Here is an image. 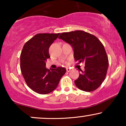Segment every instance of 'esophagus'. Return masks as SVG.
Wrapping results in <instances>:
<instances>
[{
  "mask_svg": "<svg viewBox=\"0 0 126 126\" xmlns=\"http://www.w3.org/2000/svg\"><path fill=\"white\" fill-rule=\"evenodd\" d=\"M66 70H67V72H70V70H71V69H70V68L67 67V68H66Z\"/></svg>",
  "mask_w": 126,
  "mask_h": 126,
  "instance_id": "obj_1",
  "label": "esophagus"
}]
</instances>
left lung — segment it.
<instances>
[{"instance_id":"left-lung-1","label":"left lung","mask_w":126,"mask_h":126,"mask_svg":"<svg viewBox=\"0 0 126 126\" xmlns=\"http://www.w3.org/2000/svg\"><path fill=\"white\" fill-rule=\"evenodd\" d=\"M59 38L72 46L76 61L85 63V70L80 69L79 78L75 80L76 86L86 92L97 89L104 80L108 67L103 44L95 36L83 31L62 33Z\"/></svg>"}]
</instances>
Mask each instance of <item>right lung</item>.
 Listing matches in <instances>:
<instances>
[{
    "instance_id": "obj_1",
    "label": "right lung",
    "mask_w": 126,
    "mask_h": 126,
    "mask_svg": "<svg viewBox=\"0 0 126 126\" xmlns=\"http://www.w3.org/2000/svg\"><path fill=\"white\" fill-rule=\"evenodd\" d=\"M58 34H38L24 44L20 63L26 83L34 92L47 94L57 88L62 76L66 72L64 67L48 70L46 67L50 57L48 50L59 37Z\"/></svg>"
}]
</instances>
